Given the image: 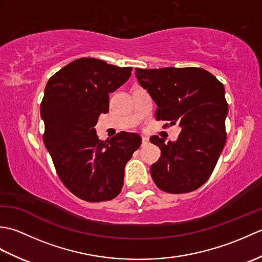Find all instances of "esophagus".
<instances>
[{"label": "esophagus", "instance_id": "34e87169", "mask_svg": "<svg viewBox=\"0 0 262 262\" xmlns=\"http://www.w3.org/2000/svg\"><path fill=\"white\" fill-rule=\"evenodd\" d=\"M148 142H149L148 137H143V138H142V145H143V146H144V145H147Z\"/></svg>", "mask_w": 262, "mask_h": 262}]
</instances>
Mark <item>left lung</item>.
Returning <instances> with one entry per match:
<instances>
[{"instance_id": "left-lung-1", "label": "left lung", "mask_w": 262, "mask_h": 262, "mask_svg": "<svg viewBox=\"0 0 262 262\" xmlns=\"http://www.w3.org/2000/svg\"><path fill=\"white\" fill-rule=\"evenodd\" d=\"M135 71L158 105L157 120H168L163 127L176 122L181 127L176 142L165 143L157 135L149 138L161 149L159 161L151 165L154 183L169 193L196 190L213 173L226 143L224 85L200 68Z\"/></svg>"}]
</instances>
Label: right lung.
I'll use <instances>...</instances> for the list:
<instances>
[{
	"mask_svg": "<svg viewBox=\"0 0 262 262\" xmlns=\"http://www.w3.org/2000/svg\"><path fill=\"white\" fill-rule=\"evenodd\" d=\"M132 68L97 58H79L48 80L40 103L42 141L60 181L82 200L105 202L118 196L124 170L142 138L121 132L100 141L94 126L109 110V93L129 79Z\"/></svg>",
	"mask_w": 262,
	"mask_h": 262,
	"instance_id": "add662e5",
	"label": "right lung"
}]
</instances>
